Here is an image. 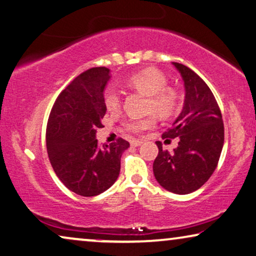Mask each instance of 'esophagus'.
Returning <instances> with one entry per match:
<instances>
[{
	"instance_id": "1",
	"label": "esophagus",
	"mask_w": 256,
	"mask_h": 256,
	"mask_svg": "<svg viewBox=\"0 0 256 256\" xmlns=\"http://www.w3.org/2000/svg\"><path fill=\"white\" fill-rule=\"evenodd\" d=\"M142 143H143V142H142V140H132V142H130L132 146H140Z\"/></svg>"
}]
</instances>
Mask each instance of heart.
Returning a JSON list of instances; mask_svg holds the SVG:
<instances>
[{"label": "heart", "mask_w": 256, "mask_h": 256, "mask_svg": "<svg viewBox=\"0 0 256 256\" xmlns=\"http://www.w3.org/2000/svg\"><path fill=\"white\" fill-rule=\"evenodd\" d=\"M126 84L149 97L148 110H154L162 118L168 116L176 106V94L171 88L166 86L168 78L159 70L146 68L134 74L126 80ZM104 102L110 112H116L121 107V97L119 91L114 86L106 88L104 94ZM154 116H148L140 120H129L124 124V128L130 132H140L154 127Z\"/></svg>", "instance_id": "obj_1"}]
</instances>
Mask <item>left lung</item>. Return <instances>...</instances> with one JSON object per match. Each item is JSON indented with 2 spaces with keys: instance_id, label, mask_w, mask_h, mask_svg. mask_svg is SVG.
I'll return each instance as SVG.
<instances>
[{
  "instance_id": "8db88e82",
  "label": "left lung",
  "mask_w": 256,
  "mask_h": 256,
  "mask_svg": "<svg viewBox=\"0 0 256 256\" xmlns=\"http://www.w3.org/2000/svg\"><path fill=\"white\" fill-rule=\"evenodd\" d=\"M184 86V107L162 138L179 137L173 152L162 150L154 162L156 180L166 190L190 194L202 187L217 168L224 144L222 113L212 92L198 74L172 62Z\"/></svg>"
}]
</instances>
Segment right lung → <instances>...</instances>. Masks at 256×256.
<instances>
[{
  "mask_svg": "<svg viewBox=\"0 0 256 256\" xmlns=\"http://www.w3.org/2000/svg\"><path fill=\"white\" fill-rule=\"evenodd\" d=\"M110 72L91 68L77 76L58 96L47 122L46 146L55 174L80 196H96L116 182L127 140L100 144L96 138L106 114L104 91Z\"/></svg>",
  "mask_w": 256,
  "mask_h": 256,
  "instance_id": "add662e5",
  "label": "right lung"
}]
</instances>
